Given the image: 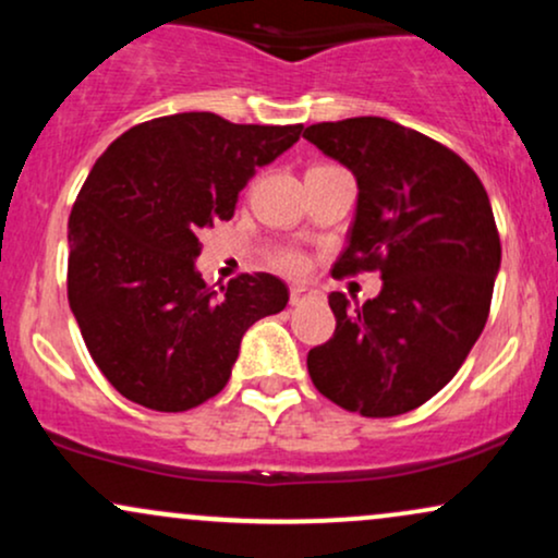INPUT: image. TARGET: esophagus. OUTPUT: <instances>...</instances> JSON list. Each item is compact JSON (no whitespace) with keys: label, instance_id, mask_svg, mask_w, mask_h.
<instances>
[{"label":"esophagus","instance_id":"obj_1","mask_svg":"<svg viewBox=\"0 0 558 558\" xmlns=\"http://www.w3.org/2000/svg\"><path fill=\"white\" fill-rule=\"evenodd\" d=\"M319 299V291L310 286H293L291 288V304L293 306H301V304H310V301H317Z\"/></svg>","mask_w":558,"mask_h":558}]
</instances>
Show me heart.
I'll return each instance as SVG.
<instances>
[{"label": "heart", "instance_id": "obj_1", "mask_svg": "<svg viewBox=\"0 0 558 558\" xmlns=\"http://www.w3.org/2000/svg\"><path fill=\"white\" fill-rule=\"evenodd\" d=\"M272 262L280 267V270H286V272L304 270V257H301L296 248H280V252H275Z\"/></svg>", "mask_w": 558, "mask_h": 558}]
</instances>
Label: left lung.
<instances>
[{"mask_svg":"<svg viewBox=\"0 0 558 558\" xmlns=\"http://www.w3.org/2000/svg\"><path fill=\"white\" fill-rule=\"evenodd\" d=\"M360 185L349 246L332 275L380 272L375 299L328 301L330 341L306 356L325 399L362 417H396L457 375L488 323L501 239L490 198L457 151L386 118L304 131Z\"/></svg>","mask_w":558,"mask_h":558,"instance_id":"obj_1","label":"left lung"}]
</instances>
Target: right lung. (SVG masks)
Segmentation results:
<instances>
[{
	"instance_id": "1",
	"label": "right lung",
	"mask_w": 558,
	"mask_h": 558,
	"mask_svg": "<svg viewBox=\"0 0 558 558\" xmlns=\"http://www.w3.org/2000/svg\"><path fill=\"white\" fill-rule=\"evenodd\" d=\"M304 125H235L181 112L133 125L96 159L68 222V299L88 354L128 401L185 412L220 393L243 332L288 304L270 272L217 293L196 272L198 233Z\"/></svg>"
}]
</instances>
